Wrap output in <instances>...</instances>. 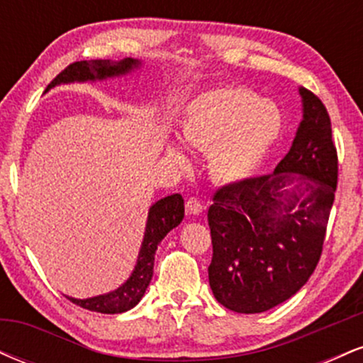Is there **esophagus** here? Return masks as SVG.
<instances>
[{"instance_id": "obj_1", "label": "esophagus", "mask_w": 363, "mask_h": 363, "mask_svg": "<svg viewBox=\"0 0 363 363\" xmlns=\"http://www.w3.org/2000/svg\"><path fill=\"white\" fill-rule=\"evenodd\" d=\"M186 210H187V213H191V215H199L203 210H205V206L201 205V201H199L198 198H189L186 201Z\"/></svg>"}]
</instances>
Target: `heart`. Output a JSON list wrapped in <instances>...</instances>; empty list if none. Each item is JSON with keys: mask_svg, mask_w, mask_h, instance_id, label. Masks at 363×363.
Returning <instances> with one entry per match:
<instances>
[{"mask_svg": "<svg viewBox=\"0 0 363 363\" xmlns=\"http://www.w3.org/2000/svg\"><path fill=\"white\" fill-rule=\"evenodd\" d=\"M283 114L272 101L242 86L216 89L196 97L187 107L182 133L201 148H211L210 167L216 179L239 182L249 177L277 147L283 135ZM179 164L187 158L182 148L170 147Z\"/></svg>", "mask_w": 363, "mask_h": 363, "instance_id": "obj_1", "label": "heart"}]
</instances>
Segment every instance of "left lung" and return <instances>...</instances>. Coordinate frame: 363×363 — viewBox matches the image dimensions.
Segmentation results:
<instances>
[{"mask_svg":"<svg viewBox=\"0 0 363 363\" xmlns=\"http://www.w3.org/2000/svg\"><path fill=\"white\" fill-rule=\"evenodd\" d=\"M290 152L273 174L220 187L208 210L215 298L239 314L289 301L318 266L336 184L338 153L331 119L311 90ZM290 184L294 189H286Z\"/></svg>","mask_w":363,"mask_h":363,"instance_id":"obj_1","label":"left lung"}]
</instances>
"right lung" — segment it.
<instances>
[{
	"mask_svg": "<svg viewBox=\"0 0 363 363\" xmlns=\"http://www.w3.org/2000/svg\"><path fill=\"white\" fill-rule=\"evenodd\" d=\"M141 62L133 57H124L121 61L109 60H91V61H77L69 65L57 74L48 85V90L61 83L73 82H95L106 80V78L121 77L138 68ZM184 218V199L181 194H170L167 198L158 199L155 205L150 206L147 228H145L143 242L138 254L135 269L126 283L109 294L97 295L91 298H73L66 297L77 306L101 314H121L136 306L147 291L150 281L153 277V261H155L157 245L162 242L165 235L177 227Z\"/></svg>",
	"mask_w": 363,
	"mask_h": 363,
	"instance_id": "obj_1",
	"label": "right lung"
}]
</instances>
